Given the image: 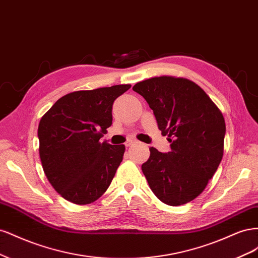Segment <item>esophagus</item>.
Returning <instances> with one entry per match:
<instances>
[{"label": "esophagus", "mask_w": 258, "mask_h": 258, "mask_svg": "<svg viewBox=\"0 0 258 258\" xmlns=\"http://www.w3.org/2000/svg\"><path fill=\"white\" fill-rule=\"evenodd\" d=\"M135 143H137L136 140H128V141L126 142V144H124V145H126L127 147H129V146H131V145H134Z\"/></svg>", "instance_id": "obj_1"}]
</instances>
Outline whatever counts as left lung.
I'll list each match as a JSON object with an SVG mask.
<instances>
[{"instance_id": "left-lung-1", "label": "left lung", "mask_w": 258, "mask_h": 258, "mask_svg": "<svg viewBox=\"0 0 258 258\" xmlns=\"http://www.w3.org/2000/svg\"><path fill=\"white\" fill-rule=\"evenodd\" d=\"M153 110L167 154L150 147L142 171L152 191L169 206H181L205 190L220 166L226 132L222 112L199 86L184 77L158 76L132 87Z\"/></svg>"}]
</instances>
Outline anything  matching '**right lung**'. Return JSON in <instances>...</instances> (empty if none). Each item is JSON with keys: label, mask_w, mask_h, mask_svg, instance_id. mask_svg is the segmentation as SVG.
Wrapping results in <instances>:
<instances>
[{"label": "right lung", "mask_w": 258, "mask_h": 258, "mask_svg": "<svg viewBox=\"0 0 258 258\" xmlns=\"http://www.w3.org/2000/svg\"><path fill=\"white\" fill-rule=\"evenodd\" d=\"M130 87L127 84L70 92L43 115L37 130L42 167L66 200L88 205L110 186L124 145L100 139L112 124L114 101Z\"/></svg>", "instance_id": "add662e5"}]
</instances>
